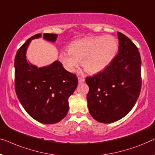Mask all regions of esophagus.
I'll return each instance as SVG.
<instances>
[{"label": "esophagus", "instance_id": "34e87169", "mask_svg": "<svg viewBox=\"0 0 155 155\" xmlns=\"http://www.w3.org/2000/svg\"><path fill=\"white\" fill-rule=\"evenodd\" d=\"M78 81H79V84H82L85 81V79H83V78H78Z\"/></svg>", "mask_w": 155, "mask_h": 155}]
</instances>
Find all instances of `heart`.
Wrapping results in <instances>:
<instances>
[{"instance_id":"heart-1","label":"heart","mask_w":155,"mask_h":155,"mask_svg":"<svg viewBox=\"0 0 155 155\" xmlns=\"http://www.w3.org/2000/svg\"><path fill=\"white\" fill-rule=\"evenodd\" d=\"M118 50V42L111 35L89 37L70 43L69 49L61 51L59 60L64 69L74 72L81 65L88 73H100L112 63Z\"/></svg>"}]
</instances>
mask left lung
<instances>
[{
    "instance_id": "8db88e82",
    "label": "left lung",
    "mask_w": 155,
    "mask_h": 155,
    "mask_svg": "<svg viewBox=\"0 0 155 155\" xmlns=\"http://www.w3.org/2000/svg\"><path fill=\"white\" fill-rule=\"evenodd\" d=\"M118 54L104 71L86 82L88 108L98 122L111 123L125 117L135 106L141 90V58L137 47L117 32Z\"/></svg>"
}]
</instances>
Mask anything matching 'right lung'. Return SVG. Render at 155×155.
<instances>
[{
  "mask_svg": "<svg viewBox=\"0 0 155 155\" xmlns=\"http://www.w3.org/2000/svg\"><path fill=\"white\" fill-rule=\"evenodd\" d=\"M42 37L37 34L29 38L18 49L15 58V88L18 100L32 118L44 124H54L66 117L69 99L76 90L78 79L67 71L59 61L38 67L27 59L31 41ZM57 34H43V39L56 42Z\"/></svg>",
  "mask_w": 155,
  "mask_h": 155,
  "instance_id": "1",
  "label": "right lung"
}]
</instances>
